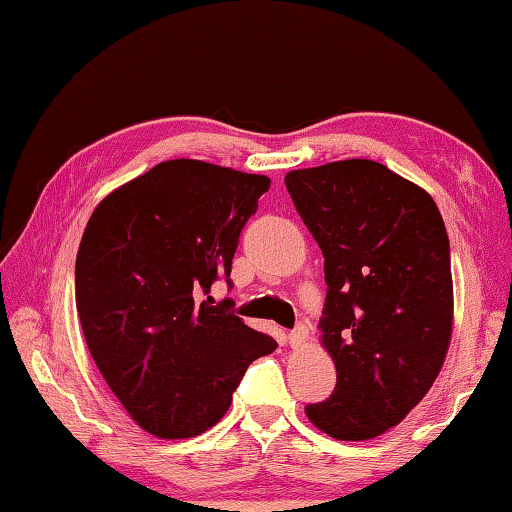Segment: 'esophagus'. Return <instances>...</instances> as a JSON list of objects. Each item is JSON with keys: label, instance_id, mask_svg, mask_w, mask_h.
<instances>
[{"label": "esophagus", "instance_id": "esophagus-1", "mask_svg": "<svg viewBox=\"0 0 512 512\" xmlns=\"http://www.w3.org/2000/svg\"><path fill=\"white\" fill-rule=\"evenodd\" d=\"M307 336H309L307 325H298L296 329H291L289 336H287V341H289L291 348H300V345H305Z\"/></svg>", "mask_w": 512, "mask_h": 512}]
</instances>
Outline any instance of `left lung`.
I'll return each instance as SVG.
<instances>
[{
	"instance_id": "left-lung-1",
	"label": "left lung",
	"mask_w": 512,
	"mask_h": 512,
	"mask_svg": "<svg viewBox=\"0 0 512 512\" xmlns=\"http://www.w3.org/2000/svg\"><path fill=\"white\" fill-rule=\"evenodd\" d=\"M325 257L320 343L336 366L327 400L307 404L336 440H370L400 424L436 381L454 320L449 237L422 187L372 160L284 176Z\"/></svg>"
}]
</instances>
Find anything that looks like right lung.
<instances>
[{
  "instance_id": "1",
  "label": "right lung",
  "mask_w": 512,
  "mask_h": 512,
  "mask_svg": "<svg viewBox=\"0 0 512 512\" xmlns=\"http://www.w3.org/2000/svg\"><path fill=\"white\" fill-rule=\"evenodd\" d=\"M271 180L167 160L108 194L76 255V309L94 363L128 415L164 440L230 409L246 368L277 343L214 305L246 221Z\"/></svg>"
}]
</instances>
